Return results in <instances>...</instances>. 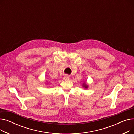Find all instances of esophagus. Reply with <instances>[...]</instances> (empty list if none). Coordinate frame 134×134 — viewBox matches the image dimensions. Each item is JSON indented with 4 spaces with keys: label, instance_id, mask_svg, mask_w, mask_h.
<instances>
[{
    "label": "esophagus",
    "instance_id": "1",
    "mask_svg": "<svg viewBox=\"0 0 134 134\" xmlns=\"http://www.w3.org/2000/svg\"><path fill=\"white\" fill-rule=\"evenodd\" d=\"M69 79V77L68 75H65L64 77H63V80H68Z\"/></svg>",
    "mask_w": 134,
    "mask_h": 134
}]
</instances>
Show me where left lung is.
Here are the masks:
<instances>
[{
  "label": "left lung",
  "instance_id": "left-lung-1",
  "mask_svg": "<svg viewBox=\"0 0 134 134\" xmlns=\"http://www.w3.org/2000/svg\"><path fill=\"white\" fill-rule=\"evenodd\" d=\"M82 86L85 88H87L88 87V85H87L86 83H83V85H82Z\"/></svg>",
  "mask_w": 134,
  "mask_h": 134
}]
</instances>
